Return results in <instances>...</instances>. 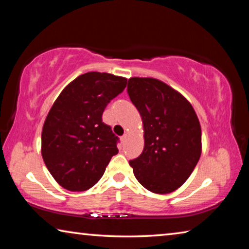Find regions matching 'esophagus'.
<instances>
[{
  "mask_svg": "<svg viewBox=\"0 0 249 249\" xmlns=\"http://www.w3.org/2000/svg\"><path fill=\"white\" fill-rule=\"evenodd\" d=\"M126 138H127V135H126V134H125V135H123V136L121 137V142H123V144H124V142H126Z\"/></svg>",
  "mask_w": 249,
  "mask_h": 249,
  "instance_id": "esophagus-1",
  "label": "esophagus"
}]
</instances>
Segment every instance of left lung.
I'll return each instance as SVG.
<instances>
[{
    "instance_id": "obj_1",
    "label": "left lung",
    "mask_w": 249,
    "mask_h": 249,
    "mask_svg": "<svg viewBox=\"0 0 249 249\" xmlns=\"http://www.w3.org/2000/svg\"><path fill=\"white\" fill-rule=\"evenodd\" d=\"M127 93L140 112L145 145L129 160L142 187L166 195L181 187L201 156V126L192 105L154 78H130Z\"/></svg>"
}]
</instances>
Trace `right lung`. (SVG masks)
<instances>
[{
	"label": "right lung",
	"mask_w": 249,
	"mask_h": 249,
	"mask_svg": "<svg viewBox=\"0 0 249 249\" xmlns=\"http://www.w3.org/2000/svg\"><path fill=\"white\" fill-rule=\"evenodd\" d=\"M127 79L88 72L67 86L50 108L41 133V155L62 188L84 191L102 178L119 137L103 123L107 105L125 89Z\"/></svg>",
	"instance_id": "1"
}]
</instances>
